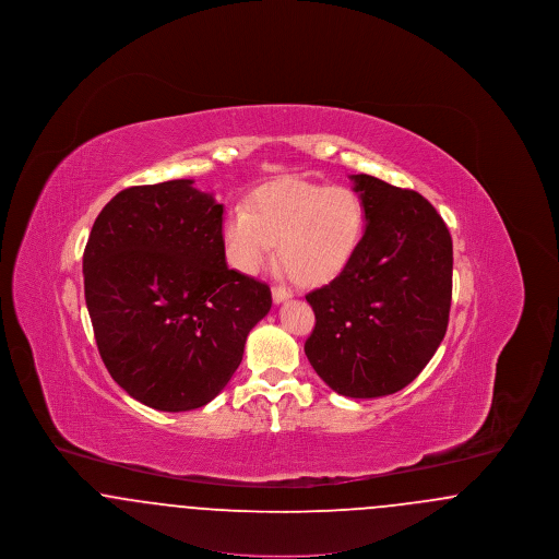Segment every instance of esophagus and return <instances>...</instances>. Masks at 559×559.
Listing matches in <instances>:
<instances>
[{
  "instance_id": "1",
  "label": "esophagus",
  "mask_w": 559,
  "mask_h": 559,
  "mask_svg": "<svg viewBox=\"0 0 559 559\" xmlns=\"http://www.w3.org/2000/svg\"><path fill=\"white\" fill-rule=\"evenodd\" d=\"M289 297H293L292 289H287V287H272V299H274V304H283V301H287Z\"/></svg>"
}]
</instances>
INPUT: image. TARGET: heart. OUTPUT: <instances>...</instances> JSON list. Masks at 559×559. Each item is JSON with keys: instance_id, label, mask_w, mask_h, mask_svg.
<instances>
[{"instance_id": "obj_1", "label": "heart", "mask_w": 559, "mask_h": 559, "mask_svg": "<svg viewBox=\"0 0 559 559\" xmlns=\"http://www.w3.org/2000/svg\"><path fill=\"white\" fill-rule=\"evenodd\" d=\"M365 228L367 207L354 188L287 180L255 190L247 210H228L222 240L240 272L264 266L278 242V258L293 278L317 285L352 262Z\"/></svg>"}]
</instances>
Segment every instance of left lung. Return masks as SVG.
Instances as JSON below:
<instances>
[{
    "label": "left lung",
    "instance_id": "1",
    "mask_svg": "<svg viewBox=\"0 0 559 559\" xmlns=\"http://www.w3.org/2000/svg\"><path fill=\"white\" fill-rule=\"evenodd\" d=\"M349 178L367 207L365 237L329 285L306 295L317 324L304 349L333 392L379 399L406 388L444 340L452 239L419 192Z\"/></svg>",
    "mask_w": 559,
    "mask_h": 559
}]
</instances>
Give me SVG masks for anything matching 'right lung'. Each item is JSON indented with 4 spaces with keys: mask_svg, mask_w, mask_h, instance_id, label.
Instances as JSON below:
<instances>
[{
    "mask_svg": "<svg viewBox=\"0 0 559 559\" xmlns=\"http://www.w3.org/2000/svg\"><path fill=\"white\" fill-rule=\"evenodd\" d=\"M224 205L192 180L132 187L98 213L85 304L110 377L167 413L212 402L239 369L270 287L226 266Z\"/></svg>",
    "mask_w": 559,
    "mask_h": 559,
    "instance_id": "1",
    "label": "right lung"
}]
</instances>
